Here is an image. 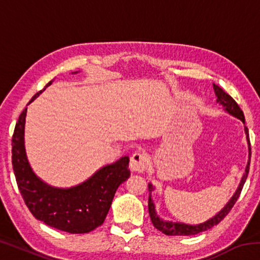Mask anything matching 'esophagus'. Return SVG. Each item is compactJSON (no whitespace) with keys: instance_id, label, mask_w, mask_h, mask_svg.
Listing matches in <instances>:
<instances>
[{"instance_id":"obj_1","label":"esophagus","mask_w":260,"mask_h":260,"mask_svg":"<svg viewBox=\"0 0 260 260\" xmlns=\"http://www.w3.org/2000/svg\"><path fill=\"white\" fill-rule=\"evenodd\" d=\"M149 156L142 151H136L131 157V170L134 172H143L149 166Z\"/></svg>"}]
</instances>
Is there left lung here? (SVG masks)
Listing matches in <instances>:
<instances>
[{
  "instance_id": "obj_1",
  "label": "left lung",
  "mask_w": 260,
  "mask_h": 260,
  "mask_svg": "<svg viewBox=\"0 0 260 260\" xmlns=\"http://www.w3.org/2000/svg\"><path fill=\"white\" fill-rule=\"evenodd\" d=\"M213 89L215 96H217V103L220 104L222 107V109L225 110L227 113L232 114L233 117L240 119L243 124H245V119H244V114L243 111H242L241 108L239 107L234 100H233L232 96L225 93L221 88L219 86L214 85L213 83ZM244 132L246 135V142H248V149H249V160L248 164L245 166V172L243 173V177H242L239 187H237L236 191L234 192V195L232 196V199L227 202V204L223 206V208L219 211V212L214 215V217L210 218L206 221L199 223V225H189V223H184V222H173V221H167V220L161 219L159 215L156 212V205L153 203V201L151 199V192L153 191L155 187L152 186V183H148V189L150 193H149V202H148V208H149V214H150L151 221L153 223L158 231H160L161 233H164L166 235H196L201 232H205L212 228L213 226L218 225V223L221 221V220L226 217V215L230 213V211L232 210L233 206L236 203L237 199H239L240 193L242 191V188H243L245 180L248 178V173H249V166H250V157H251V147H250V139H249V131L248 127L244 126Z\"/></svg>"
}]
</instances>
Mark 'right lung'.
<instances>
[{
	"mask_svg": "<svg viewBox=\"0 0 260 260\" xmlns=\"http://www.w3.org/2000/svg\"><path fill=\"white\" fill-rule=\"evenodd\" d=\"M52 81L48 82L46 88ZM45 89L35 94L28 104ZM26 112L27 108L19 116L12 136V167L25 204L38 220L59 231L71 234H85L94 231L104 222L118 187L129 178L128 156L101 167L90 178L77 186H50L34 173L26 155Z\"/></svg>",
	"mask_w": 260,
	"mask_h": 260,
	"instance_id": "right-lung-1",
	"label": "right lung"
}]
</instances>
